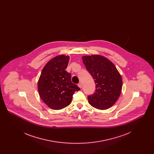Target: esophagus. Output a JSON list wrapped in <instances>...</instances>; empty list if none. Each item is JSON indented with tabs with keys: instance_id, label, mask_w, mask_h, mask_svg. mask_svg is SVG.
I'll return each instance as SVG.
<instances>
[{
	"instance_id": "obj_1",
	"label": "esophagus",
	"mask_w": 154,
	"mask_h": 154,
	"mask_svg": "<svg viewBox=\"0 0 154 154\" xmlns=\"http://www.w3.org/2000/svg\"><path fill=\"white\" fill-rule=\"evenodd\" d=\"M78 86H79V88H81L82 87V84H81V82H80L79 84H78Z\"/></svg>"
}]
</instances>
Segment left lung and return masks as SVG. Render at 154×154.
Masks as SVG:
<instances>
[{"label": "left lung", "mask_w": 154, "mask_h": 154, "mask_svg": "<svg viewBox=\"0 0 154 154\" xmlns=\"http://www.w3.org/2000/svg\"><path fill=\"white\" fill-rule=\"evenodd\" d=\"M82 59L96 84L95 92L88 96V102L99 110L109 109L121 95L122 87L121 74L113 63L103 56L87 55Z\"/></svg>", "instance_id": "8db88e82"}]
</instances>
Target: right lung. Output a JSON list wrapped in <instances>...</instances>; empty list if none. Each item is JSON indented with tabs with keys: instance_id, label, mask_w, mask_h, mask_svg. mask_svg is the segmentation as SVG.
<instances>
[{
	"instance_id": "add662e5",
	"label": "right lung",
	"mask_w": 154,
	"mask_h": 154,
	"mask_svg": "<svg viewBox=\"0 0 154 154\" xmlns=\"http://www.w3.org/2000/svg\"><path fill=\"white\" fill-rule=\"evenodd\" d=\"M69 56L58 55L45 65L38 81L39 95L50 109L60 110L69 106L74 93L80 90L66 72Z\"/></svg>"
}]
</instances>
